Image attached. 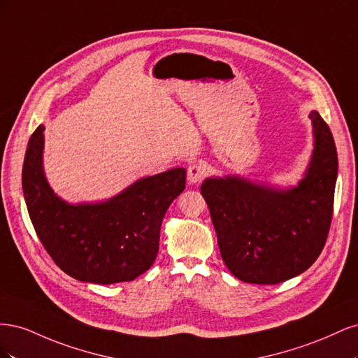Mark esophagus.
Returning <instances> with one entry per match:
<instances>
[{
    "label": "esophagus",
    "mask_w": 358,
    "mask_h": 358,
    "mask_svg": "<svg viewBox=\"0 0 358 358\" xmlns=\"http://www.w3.org/2000/svg\"><path fill=\"white\" fill-rule=\"evenodd\" d=\"M206 175V169L201 164H192L188 167V182L200 183Z\"/></svg>",
    "instance_id": "esophagus-1"
}]
</instances>
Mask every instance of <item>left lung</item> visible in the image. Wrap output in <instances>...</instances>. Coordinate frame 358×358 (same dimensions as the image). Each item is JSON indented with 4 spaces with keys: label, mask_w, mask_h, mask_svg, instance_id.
<instances>
[{
    "label": "left lung",
    "mask_w": 358,
    "mask_h": 358,
    "mask_svg": "<svg viewBox=\"0 0 358 358\" xmlns=\"http://www.w3.org/2000/svg\"><path fill=\"white\" fill-rule=\"evenodd\" d=\"M309 117L313 152L297 187L279 189L239 176L208 178L200 187L224 263L243 282H284L308 270L326 245L338 152L321 115Z\"/></svg>",
    "instance_id": "left-lung-1"
}]
</instances>
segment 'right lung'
Listing matches in <instances>:
<instances>
[{
	"label": "right lung",
	"instance_id": "add662e5",
	"mask_svg": "<svg viewBox=\"0 0 358 358\" xmlns=\"http://www.w3.org/2000/svg\"><path fill=\"white\" fill-rule=\"evenodd\" d=\"M45 127L32 133L24 159L22 189L32 225L57 266L82 282H128L154 264L162 218L185 189L187 170L143 178L101 203L70 204L43 171Z\"/></svg>",
	"mask_w": 358,
	"mask_h": 358
}]
</instances>
